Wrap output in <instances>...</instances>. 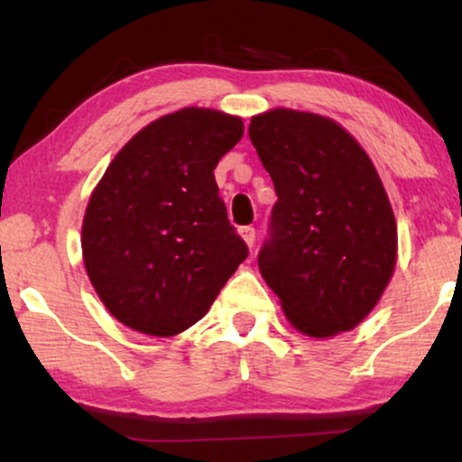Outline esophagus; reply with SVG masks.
Returning <instances> with one entry per match:
<instances>
[{
  "label": "esophagus",
  "mask_w": 462,
  "mask_h": 462,
  "mask_svg": "<svg viewBox=\"0 0 462 462\" xmlns=\"http://www.w3.org/2000/svg\"><path fill=\"white\" fill-rule=\"evenodd\" d=\"M241 236H243V241L247 243L249 247H254V243H256V227H252V226H243L241 230Z\"/></svg>",
  "instance_id": "1"
}]
</instances>
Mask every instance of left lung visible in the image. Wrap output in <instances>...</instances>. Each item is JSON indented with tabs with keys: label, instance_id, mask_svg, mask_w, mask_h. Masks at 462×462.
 <instances>
[{
	"label": "left lung",
	"instance_id": "1",
	"mask_svg": "<svg viewBox=\"0 0 462 462\" xmlns=\"http://www.w3.org/2000/svg\"><path fill=\"white\" fill-rule=\"evenodd\" d=\"M249 141L278 195L258 252L263 278L298 330H352L395 269V217L374 164L337 121L312 113L252 116Z\"/></svg>",
	"mask_w": 462,
	"mask_h": 462
}]
</instances>
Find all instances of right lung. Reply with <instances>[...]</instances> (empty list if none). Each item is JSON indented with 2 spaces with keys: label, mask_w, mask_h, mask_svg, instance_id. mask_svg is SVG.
Here are the masks:
<instances>
[{
  "label": "right lung",
  "mask_w": 462,
  "mask_h": 462,
  "mask_svg": "<svg viewBox=\"0 0 462 462\" xmlns=\"http://www.w3.org/2000/svg\"><path fill=\"white\" fill-rule=\"evenodd\" d=\"M241 136L238 116L182 108L143 128L106 169L84 215L82 254L124 326L184 332L247 258L213 173Z\"/></svg>",
  "instance_id": "right-lung-1"
}]
</instances>
